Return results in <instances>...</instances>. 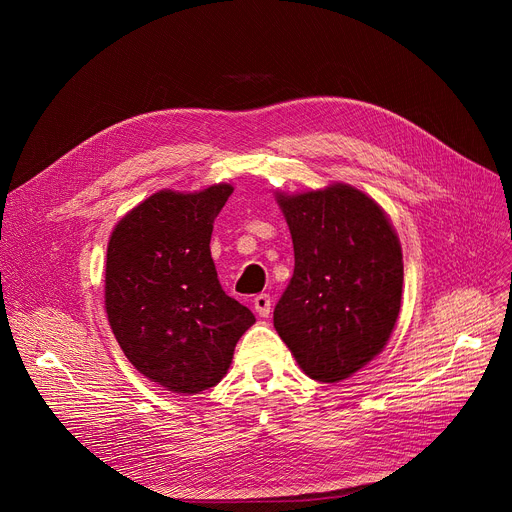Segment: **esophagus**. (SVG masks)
Returning a JSON list of instances; mask_svg holds the SVG:
<instances>
[{
  "label": "esophagus",
  "mask_w": 512,
  "mask_h": 512,
  "mask_svg": "<svg viewBox=\"0 0 512 512\" xmlns=\"http://www.w3.org/2000/svg\"><path fill=\"white\" fill-rule=\"evenodd\" d=\"M253 307H255L259 317H267L272 311V297H270V294H265V292L257 294V297L253 299Z\"/></svg>",
  "instance_id": "34e87169"
}]
</instances>
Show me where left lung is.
Masks as SVG:
<instances>
[{
	"instance_id": "obj_1",
	"label": "left lung",
	"mask_w": 512,
	"mask_h": 512,
	"mask_svg": "<svg viewBox=\"0 0 512 512\" xmlns=\"http://www.w3.org/2000/svg\"><path fill=\"white\" fill-rule=\"evenodd\" d=\"M294 274L274 328L309 378L336 384L378 357L396 326L402 251L384 209L351 184L276 195Z\"/></svg>"
}]
</instances>
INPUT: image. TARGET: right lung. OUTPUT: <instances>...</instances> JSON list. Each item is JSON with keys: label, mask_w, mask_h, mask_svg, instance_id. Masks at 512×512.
I'll return each mask as SVG.
<instances>
[{"label": "right lung", "mask_w": 512, "mask_h": 512, "mask_svg": "<svg viewBox=\"0 0 512 512\" xmlns=\"http://www.w3.org/2000/svg\"><path fill=\"white\" fill-rule=\"evenodd\" d=\"M234 188L159 191L116 224L105 259V311L126 359L178 394L218 384L255 315L222 290L209 251Z\"/></svg>", "instance_id": "obj_1"}]
</instances>
